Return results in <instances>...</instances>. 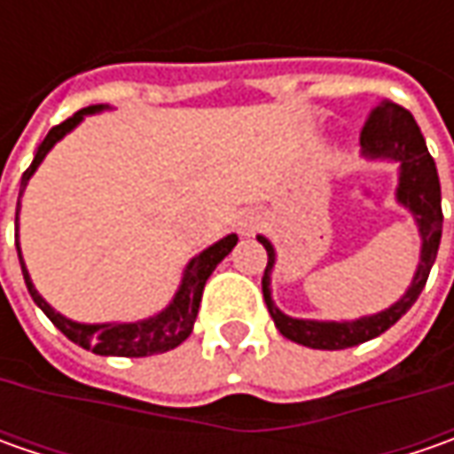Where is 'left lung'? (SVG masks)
Segmentation results:
<instances>
[{"instance_id": "8db88e82", "label": "left lung", "mask_w": 454, "mask_h": 454, "mask_svg": "<svg viewBox=\"0 0 454 454\" xmlns=\"http://www.w3.org/2000/svg\"><path fill=\"white\" fill-rule=\"evenodd\" d=\"M358 138H361V146L369 156L396 159L402 164L396 197L404 207H410L411 215L417 217L419 232H422V262L417 268V275L411 280V288L407 290V295L384 313H376V316L354 323L298 321V318H290L286 313H280L272 305L270 270L275 265V250L265 237H257L268 250V265L262 272V295H265L272 321L286 339L308 346V348L340 351V348H351V346H358L364 340L376 339L387 328H392L394 323L417 303L419 293L427 286L429 270L434 265L440 237H442V194H440L437 166H434V159L429 156L425 136H422L410 111L402 108L399 103L381 100L376 108H372V114L366 115Z\"/></svg>"}]
</instances>
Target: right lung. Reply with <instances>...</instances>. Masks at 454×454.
<instances>
[{"instance_id":"obj_1","label":"right lung","mask_w":454,"mask_h":454,"mask_svg":"<svg viewBox=\"0 0 454 454\" xmlns=\"http://www.w3.org/2000/svg\"><path fill=\"white\" fill-rule=\"evenodd\" d=\"M100 106H88L82 108L75 115H70L67 121L58 123L55 129H50V133L44 136V141L40 144V149L35 153V161L29 164L25 174H22V184H20V194H22V186L27 184V179L35 174V168L40 166V161L44 159V153L52 149L58 141H60L65 133L70 129H75L82 115L93 114ZM17 222V217H14ZM237 245V235H227L224 239H219L217 245H212L209 250H204L201 254H197L189 268L184 272L182 288L176 293L174 303L166 308L164 313H159L156 318H149V321H138V323H103V325H85V323H75L62 318L60 313H55L50 305L44 303L40 298V293L35 290L29 275L25 270V262L20 257V265H22V275H25L27 290L32 295V301L43 308V313L55 323V328H60L62 333L73 343H78L82 348H90L93 354H100V356H126V358H141V356H153V354H164V351H171L176 348L179 343L189 339L192 328H194V321H197V313H200L201 303V293H204V286L209 280V275L215 272L219 262L232 253V247Z\"/></svg>"}]
</instances>
